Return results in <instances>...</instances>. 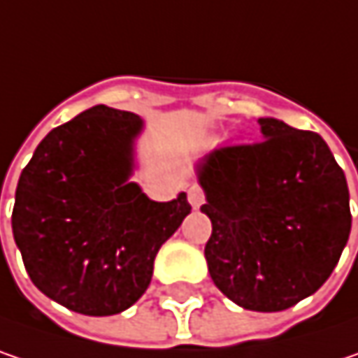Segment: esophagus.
<instances>
[{
  "label": "esophagus",
  "instance_id": "obj_1",
  "mask_svg": "<svg viewBox=\"0 0 358 358\" xmlns=\"http://www.w3.org/2000/svg\"><path fill=\"white\" fill-rule=\"evenodd\" d=\"M187 199H189V203H192L193 208L197 210V208L206 201V195H203V192H201V187L192 185V187H189V192H187Z\"/></svg>",
  "mask_w": 358,
  "mask_h": 358
}]
</instances>
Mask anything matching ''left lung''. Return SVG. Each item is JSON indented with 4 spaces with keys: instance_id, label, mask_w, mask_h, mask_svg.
I'll list each match as a JSON object with an SVG mask.
<instances>
[{
    "instance_id": "obj_1",
    "label": "left lung",
    "mask_w": 358,
    "mask_h": 358,
    "mask_svg": "<svg viewBox=\"0 0 358 358\" xmlns=\"http://www.w3.org/2000/svg\"><path fill=\"white\" fill-rule=\"evenodd\" d=\"M263 141L222 146L197 165L212 220L206 244L216 287L252 312L316 294L350 234L345 171L316 132L259 117Z\"/></svg>"
}]
</instances>
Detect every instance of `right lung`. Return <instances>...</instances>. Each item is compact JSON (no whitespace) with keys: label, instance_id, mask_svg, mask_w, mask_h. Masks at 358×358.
<instances>
[{"label":"right lung","instance_id":"obj_1","mask_svg":"<svg viewBox=\"0 0 358 358\" xmlns=\"http://www.w3.org/2000/svg\"><path fill=\"white\" fill-rule=\"evenodd\" d=\"M141 115L95 106L50 130L24 166L13 241L42 294L85 316H114L150 285L155 257L192 212L185 193L152 201L134 173Z\"/></svg>","mask_w":358,"mask_h":358}]
</instances>
